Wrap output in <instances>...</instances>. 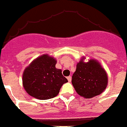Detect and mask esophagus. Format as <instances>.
Listing matches in <instances>:
<instances>
[{
    "mask_svg": "<svg viewBox=\"0 0 127 127\" xmlns=\"http://www.w3.org/2000/svg\"><path fill=\"white\" fill-rule=\"evenodd\" d=\"M67 80H68V82H70L71 80H72V78H71L70 76H68V77H67Z\"/></svg>",
    "mask_w": 127,
    "mask_h": 127,
    "instance_id": "obj_1",
    "label": "esophagus"
}]
</instances>
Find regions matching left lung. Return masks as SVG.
I'll list each match as a JSON object with an SVG mask.
<instances>
[{
    "mask_svg": "<svg viewBox=\"0 0 127 127\" xmlns=\"http://www.w3.org/2000/svg\"><path fill=\"white\" fill-rule=\"evenodd\" d=\"M83 57L77 63L72 83L77 93L86 98L99 95L108 85V74L98 61L90 59L85 62Z\"/></svg>",
    "mask_w": 127,
    "mask_h": 127,
    "instance_id": "1",
    "label": "left lung"
}]
</instances>
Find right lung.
I'll list each match as a JSON object with an SVG mask.
<instances>
[{
    "label": "right lung",
    "instance_id": "1",
    "mask_svg": "<svg viewBox=\"0 0 127 127\" xmlns=\"http://www.w3.org/2000/svg\"><path fill=\"white\" fill-rule=\"evenodd\" d=\"M56 59L44 54L34 59L23 73V85L30 96L39 100L55 97L62 85L68 82L61 69L56 68Z\"/></svg>",
    "mask_w": 127,
    "mask_h": 127
}]
</instances>
